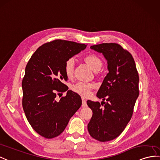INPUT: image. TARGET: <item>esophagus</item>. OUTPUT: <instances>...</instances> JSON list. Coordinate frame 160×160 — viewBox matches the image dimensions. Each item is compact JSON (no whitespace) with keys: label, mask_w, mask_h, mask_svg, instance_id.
I'll return each instance as SVG.
<instances>
[{"label":"esophagus","mask_w":160,"mask_h":160,"mask_svg":"<svg viewBox=\"0 0 160 160\" xmlns=\"http://www.w3.org/2000/svg\"><path fill=\"white\" fill-rule=\"evenodd\" d=\"M81 99H82V107H87V103H86L87 100H86V98H85V97L82 96V97H81Z\"/></svg>","instance_id":"1"}]
</instances>
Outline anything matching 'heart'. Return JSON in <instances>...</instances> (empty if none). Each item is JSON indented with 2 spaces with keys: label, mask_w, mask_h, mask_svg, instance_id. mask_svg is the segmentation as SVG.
<instances>
[{
  "label": "heart",
  "mask_w": 160,
  "mask_h": 160,
  "mask_svg": "<svg viewBox=\"0 0 160 160\" xmlns=\"http://www.w3.org/2000/svg\"><path fill=\"white\" fill-rule=\"evenodd\" d=\"M84 61L92 68L93 71L96 72L98 71L102 66V62L100 57L94 53H89L85 56L84 57ZM74 68H75V61L73 58H70L65 62L64 67V74L68 79H71L73 77ZM94 87L95 85L92 83L78 82L72 85L71 89L81 96H88Z\"/></svg>",
  "instance_id": "heart-1"
}]
</instances>
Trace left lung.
I'll list each match as a JSON object with an SVG mask.
<instances>
[{
	"label": "left lung",
	"instance_id": "8db88e82",
	"mask_svg": "<svg viewBox=\"0 0 160 160\" xmlns=\"http://www.w3.org/2000/svg\"><path fill=\"white\" fill-rule=\"evenodd\" d=\"M90 48L103 54L108 72L96 94L107 102L87 101L93 112L88 130L93 138L107 142L119 136L132 118L139 94V77L133 57L120 45L102 43Z\"/></svg>",
	"mask_w": 160,
	"mask_h": 160
}]
</instances>
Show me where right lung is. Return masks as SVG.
<instances>
[{
    "mask_svg": "<svg viewBox=\"0 0 160 160\" xmlns=\"http://www.w3.org/2000/svg\"><path fill=\"white\" fill-rule=\"evenodd\" d=\"M85 44L56 39L39 47L31 56L25 69L22 86V107L30 126L46 138L59 136L82 104L77 93L68 90L65 62L81 50ZM67 91L60 101L57 95Z\"/></svg>",
    "mask_w": 160,
    "mask_h": 160,
    "instance_id": "right-lung-1",
    "label": "right lung"
}]
</instances>
